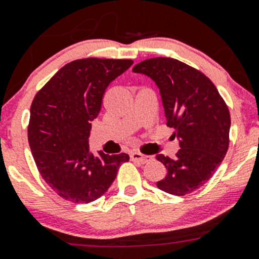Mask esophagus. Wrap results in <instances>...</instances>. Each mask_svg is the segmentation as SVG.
Segmentation results:
<instances>
[{
  "mask_svg": "<svg viewBox=\"0 0 259 259\" xmlns=\"http://www.w3.org/2000/svg\"><path fill=\"white\" fill-rule=\"evenodd\" d=\"M130 158H132V160L139 161V163H142V164L149 163V161L153 159L150 155H144V154L139 153V151H133V153L130 154Z\"/></svg>",
  "mask_w": 259,
  "mask_h": 259,
  "instance_id": "obj_1",
  "label": "esophagus"
}]
</instances>
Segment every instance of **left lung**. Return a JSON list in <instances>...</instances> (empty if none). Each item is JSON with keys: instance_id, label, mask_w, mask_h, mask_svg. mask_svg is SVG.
Wrapping results in <instances>:
<instances>
[{"instance_id": "8db88e82", "label": "left lung", "mask_w": 259, "mask_h": 259, "mask_svg": "<svg viewBox=\"0 0 259 259\" xmlns=\"http://www.w3.org/2000/svg\"><path fill=\"white\" fill-rule=\"evenodd\" d=\"M133 71L150 77L160 91L166 125L179 142L176 159L158 154L166 168L156 187L185 195L204 185L226 156L231 115L214 83L203 72L179 60L154 57L135 65Z\"/></svg>"}]
</instances>
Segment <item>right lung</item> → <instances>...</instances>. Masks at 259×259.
<instances>
[{"mask_svg": "<svg viewBox=\"0 0 259 259\" xmlns=\"http://www.w3.org/2000/svg\"><path fill=\"white\" fill-rule=\"evenodd\" d=\"M133 60H75L59 70L36 94L28 122L30 144L44 180L64 199L90 203L105 194L125 153L108 155L89 149L91 121L98 117L111 81Z\"/></svg>", "mask_w": 259, "mask_h": 259, "instance_id": "right-lung-1", "label": "right lung"}]
</instances>
